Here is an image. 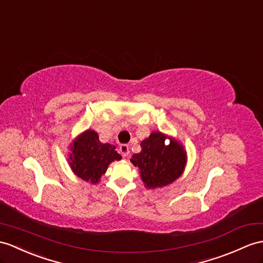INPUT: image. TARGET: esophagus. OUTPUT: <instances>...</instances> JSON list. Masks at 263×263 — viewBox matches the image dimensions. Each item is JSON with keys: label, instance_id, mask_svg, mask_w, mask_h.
Segmentation results:
<instances>
[{"label": "esophagus", "instance_id": "obj_1", "mask_svg": "<svg viewBox=\"0 0 263 263\" xmlns=\"http://www.w3.org/2000/svg\"><path fill=\"white\" fill-rule=\"evenodd\" d=\"M119 151L121 153V155H123L124 157H127L128 155H129V146H128L127 144H121L119 146Z\"/></svg>", "mask_w": 263, "mask_h": 263}]
</instances>
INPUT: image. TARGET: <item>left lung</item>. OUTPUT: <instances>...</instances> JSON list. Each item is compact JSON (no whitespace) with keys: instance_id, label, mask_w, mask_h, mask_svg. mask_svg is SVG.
<instances>
[{"instance_id":"obj_1","label":"left lung","mask_w":263,"mask_h":263,"mask_svg":"<svg viewBox=\"0 0 263 263\" xmlns=\"http://www.w3.org/2000/svg\"><path fill=\"white\" fill-rule=\"evenodd\" d=\"M170 144L166 145L164 140ZM142 152L134 154L130 162L139 170V176L146 189L155 190L175 182L184 173L187 154L174 137L161 132H153L142 143Z\"/></svg>"}]
</instances>
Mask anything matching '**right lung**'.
Instances as JSON below:
<instances>
[{"mask_svg": "<svg viewBox=\"0 0 263 263\" xmlns=\"http://www.w3.org/2000/svg\"><path fill=\"white\" fill-rule=\"evenodd\" d=\"M120 159L116 145L101 143L98 133L93 129L82 132L70 144V168L81 180L91 184L99 183L108 166Z\"/></svg>", "mask_w": 263, "mask_h": 263, "instance_id": "obj_1", "label": "right lung"}]
</instances>
